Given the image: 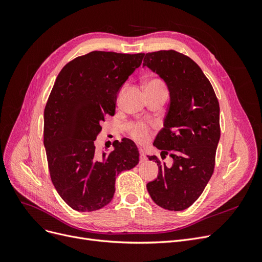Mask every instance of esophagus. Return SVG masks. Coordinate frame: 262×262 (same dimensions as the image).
<instances>
[{
  "mask_svg": "<svg viewBox=\"0 0 262 262\" xmlns=\"http://www.w3.org/2000/svg\"><path fill=\"white\" fill-rule=\"evenodd\" d=\"M146 160H147V157H146V155H145V153H144V150H143V149H140V162L143 163V162H145Z\"/></svg>",
  "mask_w": 262,
  "mask_h": 262,
  "instance_id": "1",
  "label": "esophagus"
}]
</instances>
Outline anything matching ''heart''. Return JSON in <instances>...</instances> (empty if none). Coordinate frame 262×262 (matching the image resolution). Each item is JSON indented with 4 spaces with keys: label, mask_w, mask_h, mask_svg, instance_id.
<instances>
[{
    "label": "heart",
    "mask_w": 262,
    "mask_h": 262,
    "mask_svg": "<svg viewBox=\"0 0 262 262\" xmlns=\"http://www.w3.org/2000/svg\"><path fill=\"white\" fill-rule=\"evenodd\" d=\"M145 89H165V84L158 78H153V80H149L146 83ZM128 131L134 140L140 142V143H143L148 138L149 129L143 122H136L129 126Z\"/></svg>",
    "instance_id": "1"
}]
</instances>
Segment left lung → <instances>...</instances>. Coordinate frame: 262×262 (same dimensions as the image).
<instances>
[{"label":"left lung","instance_id":"1","mask_svg":"<svg viewBox=\"0 0 262 262\" xmlns=\"http://www.w3.org/2000/svg\"><path fill=\"white\" fill-rule=\"evenodd\" d=\"M143 67L163 78L170 97L164 128L154 141L161 157L147 156L157 163L158 176L146 188L161 208L182 211L201 195L214 171L221 137L219 100L200 67L185 54L149 52ZM167 155L171 166L161 162Z\"/></svg>","mask_w":262,"mask_h":262}]
</instances>
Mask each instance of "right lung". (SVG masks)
Returning a JSON list of instances; mask_svg holds the SVG:
<instances>
[{
    "label": "right lung",
    "mask_w": 262,
    "mask_h": 262,
    "mask_svg": "<svg viewBox=\"0 0 262 262\" xmlns=\"http://www.w3.org/2000/svg\"><path fill=\"white\" fill-rule=\"evenodd\" d=\"M144 53L92 51L70 61L54 82L43 114V144L52 184L75 211L92 212L113 200L119 172L139 163L133 141L114 142L99 153L94 142L105 117L114 116L117 94Z\"/></svg>",
    "instance_id": "right-lung-1"
}]
</instances>
